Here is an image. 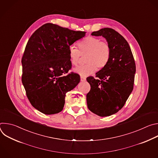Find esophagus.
<instances>
[{
	"label": "esophagus",
	"mask_w": 158,
	"mask_h": 158,
	"mask_svg": "<svg viewBox=\"0 0 158 158\" xmlns=\"http://www.w3.org/2000/svg\"><path fill=\"white\" fill-rule=\"evenodd\" d=\"M86 80V77L84 76H81V81H85Z\"/></svg>",
	"instance_id": "1"
}]
</instances>
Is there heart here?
<instances>
[{"mask_svg":"<svg viewBox=\"0 0 158 158\" xmlns=\"http://www.w3.org/2000/svg\"><path fill=\"white\" fill-rule=\"evenodd\" d=\"M77 49L69 48V60L73 65H77L82 56H85V64L77 67L74 71L82 76L94 73L96 69L102 70L108 65L111 57L110 45L105 41L93 36H87L77 43Z\"/></svg>","mask_w":158,"mask_h":158,"instance_id":"obj_1","label":"heart"}]
</instances>
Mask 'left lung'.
<instances>
[{"instance_id":"obj_1","label":"left lung","mask_w":158,"mask_h":158,"mask_svg":"<svg viewBox=\"0 0 158 158\" xmlns=\"http://www.w3.org/2000/svg\"><path fill=\"white\" fill-rule=\"evenodd\" d=\"M91 35L104 37L111 48L108 65L96 74V78L86 79L91 85L86 95L88 109L106 117L121 109L132 91L136 64L128 42L115 30L103 28Z\"/></svg>"}]
</instances>
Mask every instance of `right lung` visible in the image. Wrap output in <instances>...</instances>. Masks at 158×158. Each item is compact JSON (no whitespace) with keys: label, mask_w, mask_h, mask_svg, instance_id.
Here are the masks:
<instances>
[{"label":"right lung","mask_w":158,"mask_h":158,"mask_svg":"<svg viewBox=\"0 0 158 158\" xmlns=\"http://www.w3.org/2000/svg\"><path fill=\"white\" fill-rule=\"evenodd\" d=\"M85 34L48 23L29 39L21 60L22 82L31 104L42 113L62 111L65 94L80 82L78 74L68 73L72 67L69 48Z\"/></svg>","instance_id":"right-lung-1"}]
</instances>
